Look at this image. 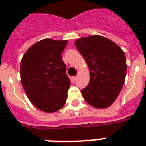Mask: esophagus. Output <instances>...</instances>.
I'll use <instances>...</instances> for the list:
<instances>
[{"instance_id": "obj_1", "label": "esophagus", "mask_w": 146, "mask_h": 146, "mask_svg": "<svg viewBox=\"0 0 146 146\" xmlns=\"http://www.w3.org/2000/svg\"><path fill=\"white\" fill-rule=\"evenodd\" d=\"M77 79V76H75V77H73V81H76Z\"/></svg>"}]
</instances>
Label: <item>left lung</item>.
Instances as JSON below:
<instances>
[{
    "label": "left lung",
    "mask_w": 146,
    "mask_h": 146,
    "mask_svg": "<svg viewBox=\"0 0 146 146\" xmlns=\"http://www.w3.org/2000/svg\"><path fill=\"white\" fill-rule=\"evenodd\" d=\"M75 45L90 70V83L81 90L86 102L98 109L109 107L118 97L125 82V52L113 41L99 35L77 39Z\"/></svg>",
    "instance_id": "1"
}]
</instances>
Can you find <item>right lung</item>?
<instances>
[{"label":"right lung","instance_id":"add662e5","mask_svg":"<svg viewBox=\"0 0 146 146\" xmlns=\"http://www.w3.org/2000/svg\"><path fill=\"white\" fill-rule=\"evenodd\" d=\"M68 40L44 39L27 50L21 61V81L29 101L53 113L65 106L70 80L61 58Z\"/></svg>","mask_w":146,"mask_h":146}]
</instances>
